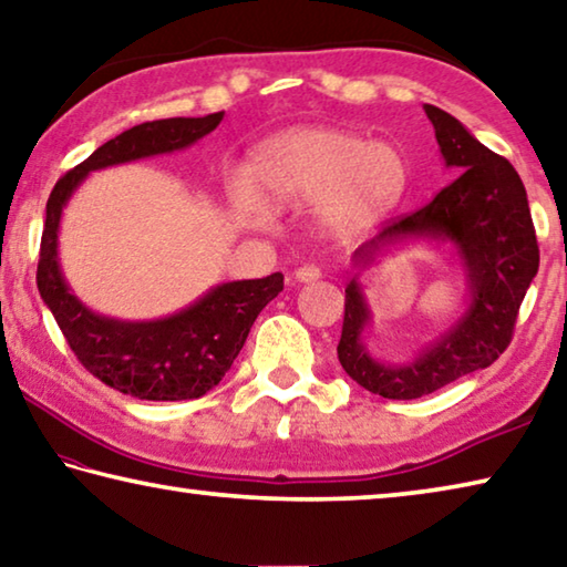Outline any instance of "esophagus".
<instances>
[{
    "mask_svg": "<svg viewBox=\"0 0 567 567\" xmlns=\"http://www.w3.org/2000/svg\"><path fill=\"white\" fill-rule=\"evenodd\" d=\"M320 277H322L320 267H315V265H302V267H297V270H295L297 282H315V280H320Z\"/></svg>",
    "mask_w": 567,
    "mask_h": 567,
    "instance_id": "esophagus-1",
    "label": "esophagus"
}]
</instances>
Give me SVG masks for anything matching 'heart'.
I'll use <instances>...</instances> for the list:
<instances>
[{
  "mask_svg": "<svg viewBox=\"0 0 567 567\" xmlns=\"http://www.w3.org/2000/svg\"><path fill=\"white\" fill-rule=\"evenodd\" d=\"M408 189V162L390 142H368L358 132L295 127L272 134L249 155L247 175L227 182L235 215L249 225L270 217L275 205L310 203L315 225L328 235H354L395 207Z\"/></svg>",
  "mask_w": 567,
  "mask_h": 567,
  "instance_id": "obj_1",
  "label": "heart"
}]
</instances>
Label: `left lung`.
<instances>
[{
    "mask_svg": "<svg viewBox=\"0 0 567 567\" xmlns=\"http://www.w3.org/2000/svg\"><path fill=\"white\" fill-rule=\"evenodd\" d=\"M425 114L435 127L445 167L457 177L417 213L395 219L354 249L352 265L358 272L344 287L340 364L358 385L388 400L430 395L501 358L511 344L517 310L540 265L530 207L515 167L477 142L453 114L435 104H425ZM417 241L454 247L466 272V310L412 361H380L361 340L371 311L359 270L378 256Z\"/></svg>",
    "mask_w": 567,
    "mask_h": 567,
    "instance_id": "8db88e82",
    "label": "left lung"
}]
</instances>
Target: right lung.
I'll use <instances>...</instances> for the list:
<instances>
[{"label":"right lung","mask_w":567,"mask_h":567,"mask_svg":"<svg viewBox=\"0 0 567 567\" xmlns=\"http://www.w3.org/2000/svg\"><path fill=\"white\" fill-rule=\"evenodd\" d=\"M169 117L137 124L104 142L56 182L47 199L37 287L76 360L104 385L140 400H195L219 385L252 328L257 315L282 290V272L262 280L209 287L195 302L157 320H117L90 310L72 292L60 265V223L74 189L90 172L185 150L223 122Z\"/></svg>","instance_id":"right-lung-1"}]
</instances>
